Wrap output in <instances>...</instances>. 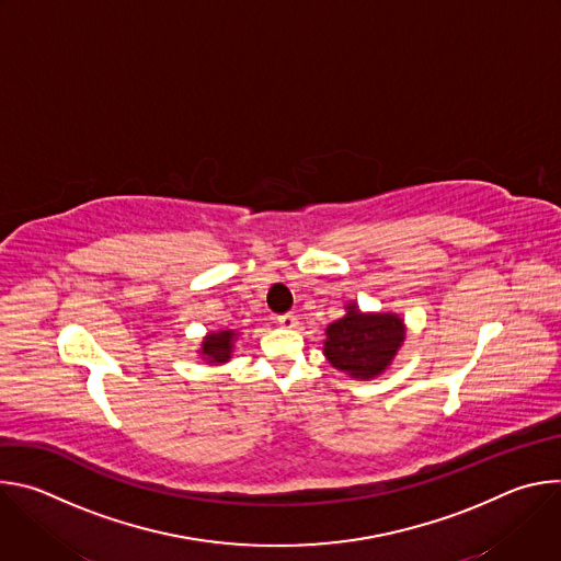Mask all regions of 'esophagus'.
<instances>
[{
	"instance_id": "1",
	"label": "esophagus",
	"mask_w": 561,
	"mask_h": 561,
	"mask_svg": "<svg viewBox=\"0 0 561 561\" xmlns=\"http://www.w3.org/2000/svg\"><path fill=\"white\" fill-rule=\"evenodd\" d=\"M277 322L284 327V329H295L299 322H297V314H293V312H284V314H279L277 317Z\"/></svg>"
}]
</instances>
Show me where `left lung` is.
I'll list each match as a JSON object with an SVG mask.
<instances>
[{
	"mask_svg": "<svg viewBox=\"0 0 561 561\" xmlns=\"http://www.w3.org/2000/svg\"><path fill=\"white\" fill-rule=\"evenodd\" d=\"M407 340L404 319L394 312H362L357 304L327 329L324 355L337 368L357 379L381 375Z\"/></svg>",
	"mask_w": 561,
	"mask_h": 561,
	"instance_id": "obj_1",
	"label": "left lung"
}]
</instances>
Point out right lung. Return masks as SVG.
Wrapping results in <instances>:
<instances>
[{"label": "right lung", "instance_id": "add662e5", "mask_svg": "<svg viewBox=\"0 0 561 561\" xmlns=\"http://www.w3.org/2000/svg\"><path fill=\"white\" fill-rule=\"evenodd\" d=\"M237 333L234 331H219V333H208L202 342V355L208 364H224L230 359L232 353V342Z\"/></svg>", "mask_w": 561, "mask_h": 561}]
</instances>
